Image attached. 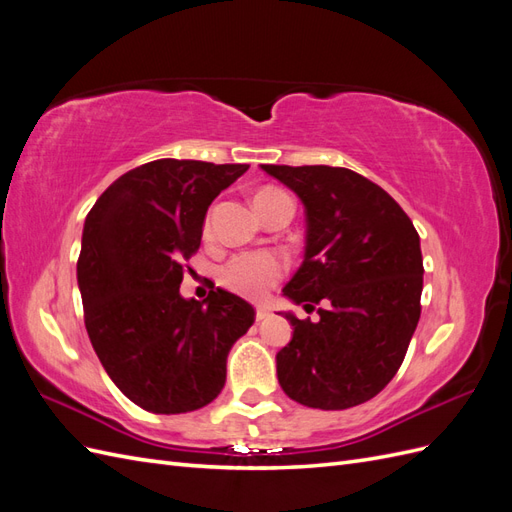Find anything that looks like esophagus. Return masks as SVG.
Listing matches in <instances>:
<instances>
[{
	"mask_svg": "<svg viewBox=\"0 0 512 512\" xmlns=\"http://www.w3.org/2000/svg\"><path fill=\"white\" fill-rule=\"evenodd\" d=\"M269 318V309L267 307H256V320H267Z\"/></svg>",
	"mask_w": 512,
	"mask_h": 512,
	"instance_id": "obj_1",
	"label": "esophagus"
}]
</instances>
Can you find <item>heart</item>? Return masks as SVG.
<instances>
[{"label":"heart","mask_w":512,"mask_h":512,"mask_svg":"<svg viewBox=\"0 0 512 512\" xmlns=\"http://www.w3.org/2000/svg\"><path fill=\"white\" fill-rule=\"evenodd\" d=\"M273 196H286L280 190H262L256 194L254 203ZM211 222H205V232H209ZM284 273V260L271 252H243L232 256L220 271V282L247 299L265 297L267 290L280 280Z\"/></svg>","instance_id":"heart-1"}]
</instances>
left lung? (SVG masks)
<instances>
[{
	"label": "left lung",
	"mask_w": 512,
	"mask_h": 512,
	"mask_svg": "<svg viewBox=\"0 0 512 512\" xmlns=\"http://www.w3.org/2000/svg\"><path fill=\"white\" fill-rule=\"evenodd\" d=\"M305 207L303 265L284 286L320 320L292 324L277 380L307 408L346 410L376 397L404 363L421 318V239L380 185L339 166L260 164Z\"/></svg>",
	"instance_id": "left-lung-1"
}]
</instances>
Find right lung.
<instances>
[{"label": "right lung", "mask_w": 512, "mask_h": 512, "mask_svg": "<svg viewBox=\"0 0 512 512\" xmlns=\"http://www.w3.org/2000/svg\"><path fill=\"white\" fill-rule=\"evenodd\" d=\"M247 164L164 158L108 185L85 218L76 280L85 327L117 389L153 414L220 395L232 344L254 307L228 290L183 299V262L200 247L209 205Z\"/></svg>", "instance_id": "1"}]
</instances>
